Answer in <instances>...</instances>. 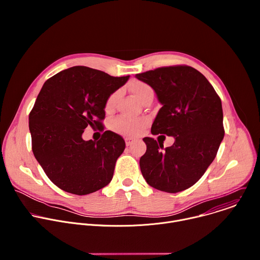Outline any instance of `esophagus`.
Listing matches in <instances>:
<instances>
[{"instance_id":"obj_1","label":"esophagus","mask_w":260,"mask_h":260,"mask_svg":"<svg viewBox=\"0 0 260 260\" xmlns=\"http://www.w3.org/2000/svg\"><path fill=\"white\" fill-rule=\"evenodd\" d=\"M124 141H125L126 146H131V145L135 142V140H134V139H132V138H125V139H124Z\"/></svg>"}]
</instances>
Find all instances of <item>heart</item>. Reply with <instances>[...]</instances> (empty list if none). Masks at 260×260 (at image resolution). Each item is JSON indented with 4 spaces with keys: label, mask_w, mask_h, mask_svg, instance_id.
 <instances>
[{
    "label": "heart",
    "mask_w": 260,
    "mask_h": 260,
    "mask_svg": "<svg viewBox=\"0 0 260 260\" xmlns=\"http://www.w3.org/2000/svg\"><path fill=\"white\" fill-rule=\"evenodd\" d=\"M129 89L132 91L133 95L140 103L147 95L153 94L152 88L149 85L142 82V81H138V80L131 82ZM116 99H117V92L112 93L108 98L107 103H106L107 109H112L114 107ZM147 123H148V120L146 118H133V117H127V116L121 115L112 120V122H111V128H112L114 132L119 133L124 136L136 137L144 131Z\"/></svg>",
    "instance_id": "heart-1"
}]
</instances>
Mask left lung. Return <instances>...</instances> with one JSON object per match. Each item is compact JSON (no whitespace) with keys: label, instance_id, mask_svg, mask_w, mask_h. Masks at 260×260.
Masks as SVG:
<instances>
[{"label":"left lung","instance_id":"8db88e82","mask_svg":"<svg viewBox=\"0 0 260 260\" xmlns=\"http://www.w3.org/2000/svg\"><path fill=\"white\" fill-rule=\"evenodd\" d=\"M136 78L153 88L162 106L151 134L175 139L167 148L153 138L143 139L147 150L140 158L142 175L160 191L187 189L205 174L223 140L221 100L203 74L188 66L158 68Z\"/></svg>","mask_w":260,"mask_h":260}]
</instances>
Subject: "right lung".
Wrapping results in <instances>:
<instances>
[{"label": "right lung", "instance_id": "right-lung-1", "mask_svg": "<svg viewBox=\"0 0 260 260\" xmlns=\"http://www.w3.org/2000/svg\"><path fill=\"white\" fill-rule=\"evenodd\" d=\"M128 78L76 66L57 73L42 86L28 116L31 149L58 188L85 196L112 180L124 140L110 131L99 141H84L82 134L87 126H103L108 98Z\"/></svg>", "mask_w": 260, "mask_h": 260}]
</instances>
